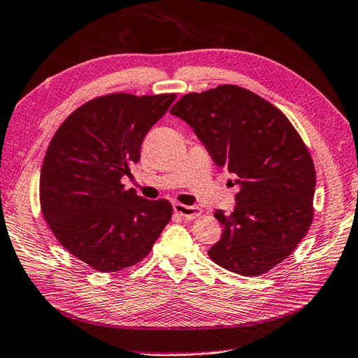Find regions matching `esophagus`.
<instances>
[{"label":"esophagus","instance_id":"esophagus-1","mask_svg":"<svg viewBox=\"0 0 358 358\" xmlns=\"http://www.w3.org/2000/svg\"><path fill=\"white\" fill-rule=\"evenodd\" d=\"M173 208L178 215H180L182 217H185V220H194V217H198L201 215V210L198 207L184 206V203H179V202L174 203Z\"/></svg>","mask_w":358,"mask_h":358}]
</instances>
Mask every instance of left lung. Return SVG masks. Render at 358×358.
Segmentation results:
<instances>
[{
	"instance_id": "left-lung-1",
	"label": "left lung",
	"mask_w": 358,
	"mask_h": 358,
	"mask_svg": "<svg viewBox=\"0 0 358 358\" xmlns=\"http://www.w3.org/2000/svg\"><path fill=\"white\" fill-rule=\"evenodd\" d=\"M170 113L194 129L239 185L235 210L215 211L224 230L208 257L244 276L268 272L295 250L313 220L315 166L303 138L271 101L235 85L185 94Z\"/></svg>"
}]
</instances>
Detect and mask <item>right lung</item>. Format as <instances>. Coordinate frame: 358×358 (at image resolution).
I'll return each mask as SVG.
<instances>
[{
	"mask_svg": "<svg viewBox=\"0 0 358 358\" xmlns=\"http://www.w3.org/2000/svg\"><path fill=\"white\" fill-rule=\"evenodd\" d=\"M176 94L117 92L86 101L57 129L40 174L41 213L64 249L99 272H117L151 252L173 215L122 184L143 137Z\"/></svg>",
	"mask_w": 358,
	"mask_h": 358,
	"instance_id": "add662e5",
	"label": "right lung"
}]
</instances>
